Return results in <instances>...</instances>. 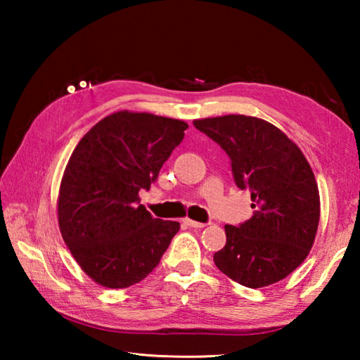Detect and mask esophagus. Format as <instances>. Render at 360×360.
I'll return each mask as SVG.
<instances>
[{"mask_svg":"<svg viewBox=\"0 0 360 360\" xmlns=\"http://www.w3.org/2000/svg\"><path fill=\"white\" fill-rule=\"evenodd\" d=\"M184 224L188 225V227H192V229H203L205 225H206V224H203V222L192 221V219H184Z\"/></svg>","mask_w":360,"mask_h":360,"instance_id":"obj_1","label":"esophagus"}]
</instances>
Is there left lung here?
<instances>
[{
    "label": "left lung",
    "instance_id": "8db88e82",
    "mask_svg": "<svg viewBox=\"0 0 360 360\" xmlns=\"http://www.w3.org/2000/svg\"><path fill=\"white\" fill-rule=\"evenodd\" d=\"M193 125L227 152L236 186L251 192L254 208L238 227L225 225L216 266L251 289L281 281L307 259L319 225V191L308 160L264 119L230 114Z\"/></svg>",
    "mask_w": 360,
    "mask_h": 360
}]
</instances>
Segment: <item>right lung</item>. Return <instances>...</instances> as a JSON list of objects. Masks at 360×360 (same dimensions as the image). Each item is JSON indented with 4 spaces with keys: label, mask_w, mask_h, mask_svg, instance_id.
I'll return each instance as SVG.
<instances>
[{
    "label": "right lung",
    "mask_w": 360,
    "mask_h": 360,
    "mask_svg": "<svg viewBox=\"0 0 360 360\" xmlns=\"http://www.w3.org/2000/svg\"><path fill=\"white\" fill-rule=\"evenodd\" d=\"M187 127L178 119L117 111L72 150L60 184L58 227L79 266L103 288L143 281L181 229L152 217L138 193L149 191Z\"/></svg>",
    "instance_id": "right-lung-1"
}]
</instances>
